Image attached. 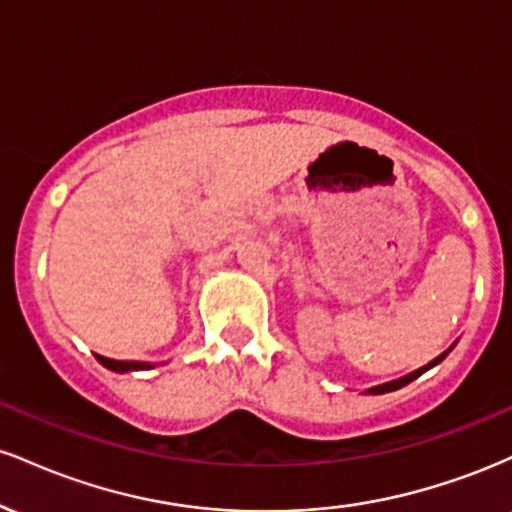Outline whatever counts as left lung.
I'll list each match as a JSON object with an SVG mask.
<instances>
[{
	"mask_svg": "<svg viewBox=\"0 0 512 512\" xmlns=\"http://www.w3.org/2000/svg\"><path fill=\"white\" fill-rule=\"evenodd\" d=\"M448 356V351H445V354H440L438 358H433L431 363H428V366H424V368H419V370H414V373H409V375H404V378H399V380H392V383H385V385H378V387H370V395H385V392H392V390H399V387H404V385H409L411 380H416L419 378L421 373H426L428 368H433L436 366V363H440L443 361V358Z\"/></svg>",
	"mask_w": 512,
	"mask_h": 512,
	"instance_id": "left-lung-1",
	"label": "left lung"
}]
</instances>
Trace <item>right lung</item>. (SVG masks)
I'll return each mask as SVG.
<instances>
[{"mask_svg": "<svg viewBox=\"0 0 512 512\" xmlns=\"http://www.w3.org/2000/svg\"><path fill=\"white\" fill-rule=\"evenodd\" d=\"M96 358L103 363L105 368L115 370V373H127V370L154 368V366H151V363H142V361H113V358H105V356H96Z\"/></svg>", "mask_w": 512, "mask_h": 512, "instance_id": "add662e5", "label": "right lung"}]
</instances>
